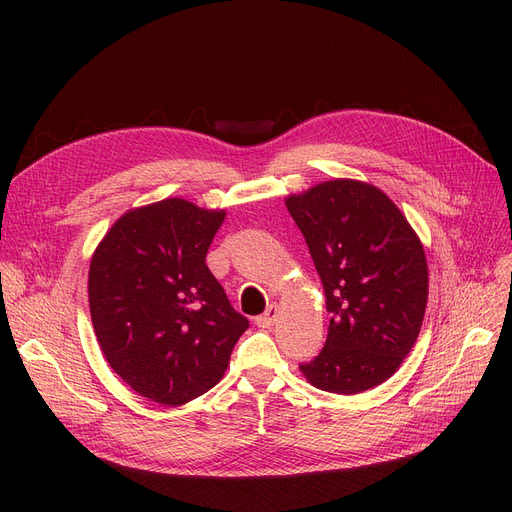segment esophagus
Returning a JSON list of instances; mask_svg holds the SVG:
<instances>
[{"instance_id":"obj_1","label":"esophagus","mask_w":512,"mask_h":512,"mask_svg":"<svg viewBox=\"0 0 512 512\" xmlns=\"http://www.w3.org/2000/svg\"><path fill=\"white\" fill-rule=\"evenodd\" d=\"M276 319H278V307L270 305V307L265 309L263 315L257 317V326L259 328H272L276 324Z\"/></svg>"}]
</instances>
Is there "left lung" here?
Listing matches in <instances>:
<instances>
[{
    "instance_id": "8db88e82",
    "label": "left lung",
    "mask_w": 512,
    "mask_h": 512,
    "mask_svg": "<svg viewBox=\"0 0 512 512\" xmlns=\"http://www.w3.org/2000/svg\"><path fill=\"white\" fill-rule=\"evenodd\" d=\"M284 203L332 315L324 348L301 373L334 394L380 386L411 353L423 324L429 274L421 238L396 203L363 180L332 178Z\"/></svg>"
}]
</instances>
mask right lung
<instances>
[{"label":"right lung","instance_id":"right-lung-1","mask_svg":"<svg viewBox=\"0 0 512 512\" xmlns=\"http://www.w3.org/2000/svg\"><path fill=\"white\" fill-rule=\"evenodd\" d=\"M224 218L226 209L170 197L122 213L93 251L89 307L101 353L159 405L211 390L249 328L205 263Z\"/></svg>","mask_w":512,"mask_h":512}]
</instances>
